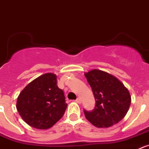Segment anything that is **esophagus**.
I'll list each match as a JSON object with an SVG mask.
<instances>
[{"mask_svg":"<svg viewBox=\"0 0 149 149\" xmlns=\"http://www.w3.org/2000/svg\"><path fill=\"white\" fill-rule=\"evenodd\" d=\"M76 102H77V104H81V99L80 98H77V99H76Z\"/></svg>","mask_w":149,"mask_h":149,"instance_id":"esophagus-1","label":"esophagus"}]
</instances>
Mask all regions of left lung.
Masks as SVG:
<instances>
[{"label": "left lung", "instance_id": "1", "mask_svg": "<svg viewBox=\"0 0 149 149\" xmlns=\"http://www.w3.org/2000/svg\"><path fill=\"white\" fill-rule=\"evenodd\" d=\"M93 89L95 107L92 112L84 110L86 119L97 127H109L125 116L131 102L128 89L115 76L99 69L85 72Z\"/></svg>", "mask_w": 149, "mask_h": 149}]
</instances>
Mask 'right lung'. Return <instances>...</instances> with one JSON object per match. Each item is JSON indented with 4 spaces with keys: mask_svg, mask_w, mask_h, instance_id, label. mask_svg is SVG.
I'll use <instances>...</instances> for the list:
<instances>
[{
    "mask_svg": "<svg viewBox=\"0 0 149 149\" xmlns=\"http://www.w3.org/2000/svg\"><path fill=\"white\" fill-rule=\"evenodd\" d=\"M56 75L45 73L24 88L17 98L16 108L24 122L39 130L51 127L65 113L67 104Z\"/></svg>",
    "mask_w": 149,
    "mask_h": 149,
    "instance_id": "add662e5",
    "label": "right lung"
}]
</instances>
